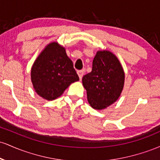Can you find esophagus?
<instances>
[{
  "label": "esophagus",
  "instance_id": "esophagus-1",
  "mask_svg": "<svg viewBox=\"0 0 160 160\" xmlns=\"http://www.w3.org/2000/svg\"><path fill=\"white\" fill-rule=\"evenodd\" d=\"M78 74L79 78H80V80H81L82 78V76H83V74H84V71H83V70H80V71H78Z\"/></svg>",
  "mask_w": 160,
  "mask_h": 160
}]
</instances>
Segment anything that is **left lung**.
Returning a JSON list of instances; mask_svg holds the SVG:
<instances>
[{
    "label": "left lung",
    "instance_id": "obj_1",
    "mask_svg": "<svg viewBox=\"0 0 160 160\" xmlns=\"http://www.w3.org/2000/svg\"><path fill=\"white\" fill-rule=\"evenodd\" d=\"M125 74L118 58L109 51H98L92 69L82 77L88 102L94 109L102 110L118 99L123 89Z\"/></svg>",
    "mask_w": 160,
    "mask_h": 160
}]
</instances>
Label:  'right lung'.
<instances>
[{"label": "right lung", "instance_id": "add662e5", "mask_svg": "<svg viewBox=\"0 0 160 160\" xmlns=\"http://www.w3.org/2000/svg\"><path fill=\"white\" fill-rule=\"evenodd\" d=\"M79 77L65 49L56 42L49 43L38 57L32 68V82L35 92L47 100L62 95Z\"/></svg>", "mask_w": 160, "mask_h": 160}]
</instances>
